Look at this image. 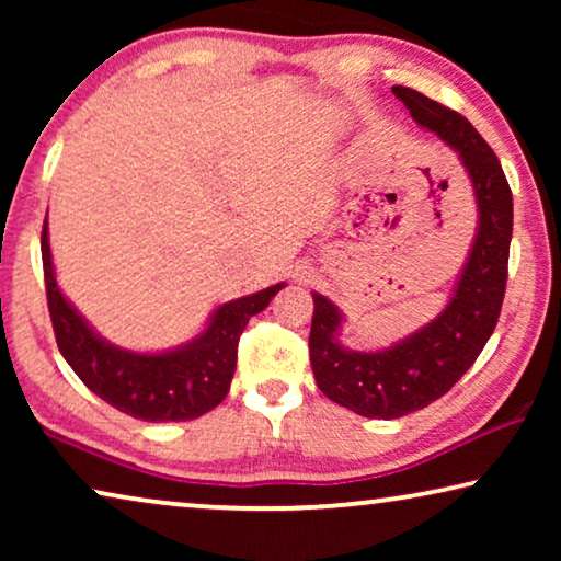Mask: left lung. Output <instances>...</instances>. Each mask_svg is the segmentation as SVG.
<instances>
[{"mask_svg":"<svg viewBox=\"0 0 561 561\" xmlns=\"http://www.w3.org/2000/svg\"><path fill=\"white\" fill-rule=\"evenodd\" d=\"M421 127L432 129L457 152L478 198V234L455 294L434 321L393 347L357 352L342 347L336 334L342 313L313 294L309 334L311 367L327 398L365 419H401L442 398L485 347L501 317L508 280L513 196L501 160L462 114L419 91L393 87Z\"/></svg>","mask_w":561,"mask_h":561,"instance_id":"1","label":"left lung"}]
</instances>
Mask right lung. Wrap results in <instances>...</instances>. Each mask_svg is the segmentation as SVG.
Listing matches in <instances>:
<instances>
[{
	"label": "right lung",
	"mask_w": 561,
	"mask_h": 561,
	"mask_svg": "<svg viewBox=\"0 0 561 561\" xmlns=\"http://www.w3.org/2000/svg\"><path fill=\"white\" fill-rule=\"evenodd\" d=\"M41 250L48 311L60 355L91 393L127 416L152 424L198 419L225 401L237 367L240 334L286 286L275 283L219 306L196 340L158 355H142L102 340L60 294L48 244V219L43 225Z\"/></svg>",
	"instance_id": "add662e5"
}]
</instances>
